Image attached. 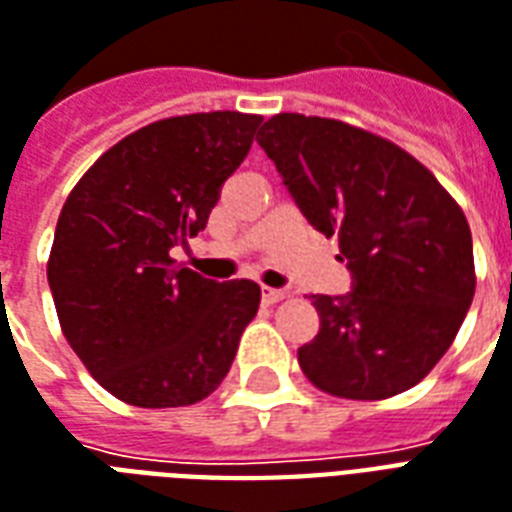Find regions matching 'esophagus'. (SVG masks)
Here are the masks:
<instances>
[{"label": "esophagus", "mask_w": 512, "mask_h": 512, "mask_svg": "<svg viewBox=\"0 0 512 512\" xmlns=\"http://www.w3.org/2000/svg\"><path fill=\"white\" fill-rule=\"evenodd\" d=\"M287 298V292L284 290H273V287H263V303L273 306V303H279V300Z\"/></svg>", "instance_id": "1"}]
</instances>
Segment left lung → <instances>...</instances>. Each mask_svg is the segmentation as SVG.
Returning a JSON list of instances; mask_svg holds the SVG:
<instances>
[{
    "mask_svg": "<svg viewBox=\"0 0 512 512\" xmlns=\"http://www.w3.org/2000/svg\"><path fill=\"white\" fill-rule=\"evenodd\" d=\"M257 144L319 233L338 236L346 295H314L319 333L298 349L306 378L346 400L411 389L454 343L475 295L473 236L432 171L341 120L273 115Z\"/></svg>",
    "mask_w": 512,
    "mask_h": 512,
    "instance_id": "1",
    "label": "left lung"
}]
</instances>
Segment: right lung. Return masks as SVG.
<instances>
[{
	"label": "right lung",
	"mask_w": 512,
	"mask_h": 512,
	"mask_svg": "<svg viewBox=\"0 0 512 512\" xmlns=\"http://www.w3.org/2000/svg\"><path fill=\"white\" fill-rule=\"evenodd\" d=\"M260 123L241 112L150 123L104 152L66 198L50 292L69 346L117 400L193 405L228 376L260 287L204 279L169 252L206 228Z\"/></svg>",
	"instance_id": "right-lung-1"
}]
</instances>
